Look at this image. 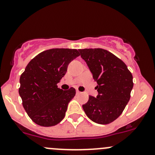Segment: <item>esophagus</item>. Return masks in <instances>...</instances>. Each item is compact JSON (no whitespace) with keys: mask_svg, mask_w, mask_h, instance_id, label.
<instances>
[{"mask_svg":"<svg viewBox=\"0 0 155 155\" xmlns=\"http://www.w3.org/2000/svg\"><path fill=\"white\" fill-rule=\"evenodd\" d=\"M81 92L79 91H78V90H76V94H80Z\"/></svg>","mask_w":155,"mask_h":155,"instance_id":"1","label":"esophagus"}]
</instances>
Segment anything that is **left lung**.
<instances>
[{"label":"left lung","mask_w":155,"mask_h":155,"mask_svg":"<svg viewBox=\"0 0 155 155\" xmlns=\"http://www.w3.org/2000/svg\"><path fill=\"white\" fill-rule=\"evenodd\" d=\"M97 85V97L89 96L82 105L94 122L107 124L121 115L130 98L133 76L121 59L103 48L79 49Z\"/></svg>","instance_id":"1"}]
</instances>
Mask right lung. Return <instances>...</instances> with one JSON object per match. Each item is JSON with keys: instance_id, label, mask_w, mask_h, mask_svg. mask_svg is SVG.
Wrapping results in <instances>:
<instances>
[{"instance_id": "add662e5", "label": "right lung", "mask_w": 155, "mask_h": 155, "mask_svg": "<svg viewBox=\"0 0 155 155\" xmlns=\"http://www.w3.org/2000/svg\"><path fill=\"white\" fill-rule=\"evenodd\" d=\"M79 55L76 49L51 48L34 58L20 76L18 93L31 119L43 127L58 124L65 116L76 90L63 91L57 84L66 74L69 64Z\"/></svg>"}]
</instances>
